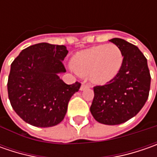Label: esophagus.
I'll list each match as a JSON object with an SVG mask.
<instances>
[{"label":"esophagus","mask_w":157,"mask_h":157,"mask_svg":"<svg viewBox=\"0 0 157 157\" xmlns=\"http://www.w3.org/2000/svg\"><path fill=\"white\" fill-rule=\"evenodd\" d=\"M90 87V86L89 85H86V84H82L81 86H80V90L81 91H84V90H86V89H87V88Z\"/></svg>","instance_id":"34e87169"}]
</instances>
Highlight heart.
Segmentation results:
<instances>
[{
	"label": "heart",
	"mask_w": 157,
	"mask_h": 157,
	"mask_svg": "<svg viewBox=\"0 0 157 157\" xmlns=\"http://www.w3.org/2000/svg\"><path fill=\"white\" fill-rule=\"evenodd\" d=\"M123 59L118 46L103 44L76 53L71 58V67L78 75H88L92 83L104 85L118 75Z\"/></svg>",
	"instance_id": "heart-1"
}]
</instances>
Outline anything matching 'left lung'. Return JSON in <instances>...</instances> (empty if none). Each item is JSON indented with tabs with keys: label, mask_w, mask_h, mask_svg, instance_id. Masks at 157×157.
<instances>
[{
	"label": "left lung",
	"mask_w": 157,
	"mask_h": 157,
	"mask_svg": "<svg viewBox=\"0 0 157 157\" xmlns=\"http://www.w3.org/2000/svg\"><path fill=\"white\" fill-rule=\"evenodd\" d=\"M109 41L121 50L123 64L113 79L94 87L90 111L100 123L118 125L136 116L145 105L151 77L147 59L138 47L121 38Z\"/></svg>",
	"instance_id": "left-lung-1"
}]
</instances>
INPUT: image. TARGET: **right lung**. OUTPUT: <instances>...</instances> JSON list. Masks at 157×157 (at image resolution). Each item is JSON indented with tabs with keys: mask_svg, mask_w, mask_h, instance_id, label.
Returning a JSON list of instances; mask_svg holds the SVG:
<instances>
[{
	"mask_svg": "<svg viewBox=\"0 0 157 157\" xmlns=\"http://www.w3.org/2000/svg\"><path fill=\"white\" fill-rule=\"evenodd\" d=\"M64 45L40 43L22 50L11 63L8 94L13 109L27 123L49 128L60 123L70 99L80 83L67 85L58 74L65 72Z\"/></svg>",
	"mask_w": 157,
	"mask_h": 157,
	"instance_id": "add662e5",
	"label": "right lung"
}]
</instances>
